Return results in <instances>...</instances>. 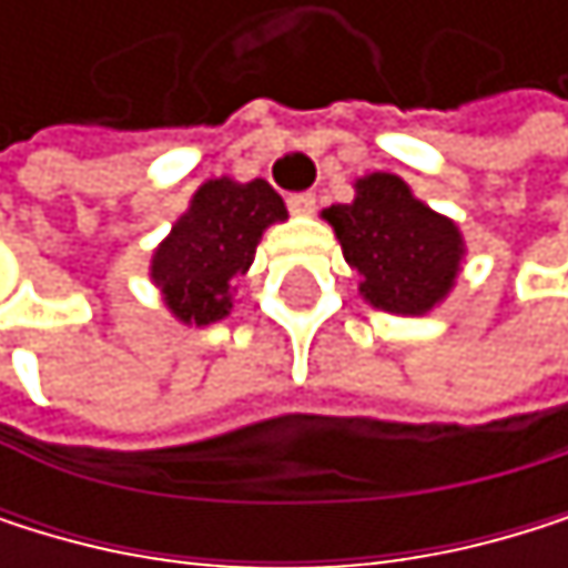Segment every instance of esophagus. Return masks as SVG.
<instances>
[{
    "mask_svg": "<svg viewBox=\"0 0 568 568\" xmlns=\"http://www.w3.org/2000/svg\"><path fill=\"white\" fill-rule=\"evenodd\" d=\"M290 211L300 214V217H310V214L316 211V193H310V190L293 193V197H290Z\"/></svg>",
    "mask_w": 568,
    "mask_h": 568,
    "instance_id": "obj_1",
    "label": "esophagus"
}]
</instances>
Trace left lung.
<instances>
[{"label":"left lung","instance_id":"8db88e82","mask_svg":"<svg viewBox=\"0 0 568 568\" xmlns=\"http://www.w3.org/2000/svg\"><path fill=\"white\" fill-rule=\"evenodd\" d=\"M347 265L361 275L357 293L375 310L426 316L456 286L467 242L453 217L419 201L395 173L354 180V201L323 211Z\"/></svg>","mask_w":568,"mask_h":568}]
</instances>
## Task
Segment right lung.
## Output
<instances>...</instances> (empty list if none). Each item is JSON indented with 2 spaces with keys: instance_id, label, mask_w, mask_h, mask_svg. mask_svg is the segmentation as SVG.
<instances>
[{
  "instance_id": "right-lung-1",
  "label": "right lung",
  "mask_w": 568,
  "mask_h": 568,
  "mask_svg": "<svg viewBox=\"0 0 568 568\" xmlns=\"http://www.w3.org/2000/svg\"><path fill=\"white\" fill-rule=\"evenodd\" d=\"M286 217V204L265 180L201 183L149 262V278L173 320L186 326L224 320L234 306V275L252 268L262 234Z\"/></svg>"
}]
</instances>
